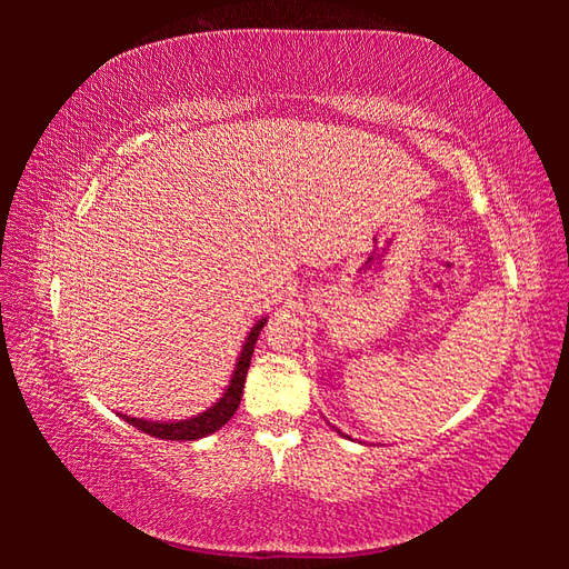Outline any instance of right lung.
<instances>
[{"label": "right lung", "mask_w": 569, "mask_h": 569, "mask_svg": "<svg viewBox=\"0 0 569 569\" xmlns=\"http://www.w3.org/2000/svg\"><path fill=\"white\" fill-rule=\"evenodd\" d=\"M266 320L269 318L257 320V325L249 330L244 345H241V352L237 357L232 379H229L224 393L217 398V401L208 410H202V413L186 418V420H147V418H134V416H122V413H117V416L127 420L129 426H134L137 430L151 435V438H161V440H178V442L200 440V438H208V435L217 432L229 418L237 413L239 401H241V391H244L247 371L251 365L253 345H257Z\"/></svg>", "instance_id": "1"}]
</instances>
